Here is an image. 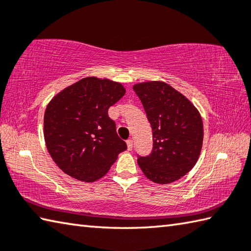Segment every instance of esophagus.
Masks as SVG:
<instances>
[{"label": "esophagus", "mask_w": 251, "mask_h": 251, "mask_svg": "<svg viewBox=\"0 0 251 251\" xmlns=\"http://www.w3.org/2000/svg\"><path fill=\"white\" fill-rule=\"evenodd\" d=\"M126 143H127V148H128V150L133 149V145H134L133 139H128V140L126 141Z\"/></svg>", "instance_id": "esophagus-1"}]
</instances>
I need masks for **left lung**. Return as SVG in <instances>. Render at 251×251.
<instances>
[{"label":"left lung","mask_w":251,"mask_h":251,"mask_svg":"<svg viewBox=\"0 0 251 251\" xmlns=\"http://www.w3.org/2000/svg\"><path fill=\"white\" fill-rule=\"evenodd\" d=\"M152 128V151L138 156L144 175L168 184L185 176L197 163L203 144V122L184 95L161 81L133 86Z\"/></svg>","instance_id":"8db88e82"}]
</instances>
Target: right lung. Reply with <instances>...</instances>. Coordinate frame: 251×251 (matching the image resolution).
Segmentation results:
<instances>
[{"label": "right lung", "mask_w": 251, "mask_h": 251, "mask_svg": "<svg viewBox=\"0 0 251 251\" xmlns=\"http://www.w3.org/2000/svg\"><path fill=\"white\" fill-rule=\"evenodd\" d=\"M118 82L84 78L58 93L47 105L44 136L52 160L68 176L84 182L101 179L127 145L108 117L124 97Z\"/></svg>", "instance_id": "add662e5"}]
</instances>
